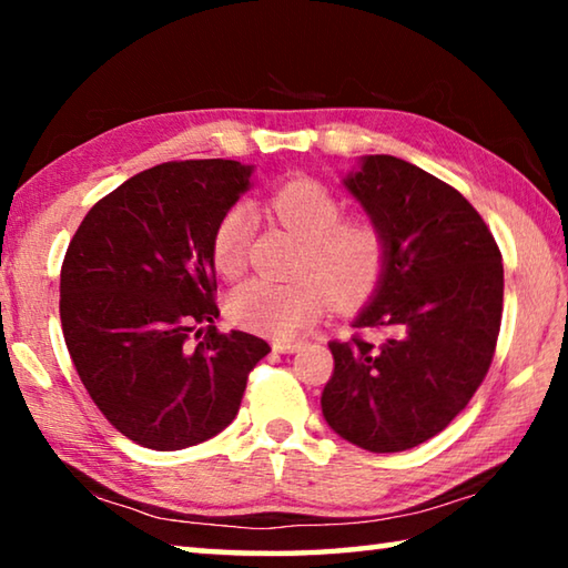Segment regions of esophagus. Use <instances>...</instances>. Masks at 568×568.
I'll use <instances>...</instances> for the list:
<instances>
[{
	"label": "esophagus",
	"mask_w": 568,
	"mask_h": 568,
	"mask_svg": "<svg viewBox=\"0 0 568 568\" xmlns=\"http://www.w3.org/2000/svg\"><path fill=\"white\" fill-rule=\"evenodd\" d=\"M303 348V341H293V338H275L273 341V351L277 353H295Z\"/></svg>",
	"instance_id": "esophagus-1"
}]
</instances>
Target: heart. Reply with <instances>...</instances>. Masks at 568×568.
<instances>
[{
  "label": "heart",
  "mask_w": 568,
  "mask_h": 568,
  "mask_svg": "<svg viewBox=\"0 0 568 568\" xmlns=\"http://www.w3.org/2000/svg\"><path fill=\"white\" fill-rule=\"evenodd\" d=\"M271 210L305 243V271L315 277L273 283L253 277L227 297L230 321L243 328L293 338L321 318L328 291L338 303L361 301L378 283L386 263V240L368 220H343V205L321 182L297 178L271 195ZM253 215L245 207L227 210L213 235V265L223 277H237L247 261Z\"/></svg>",
  "instance_id": "1"
}]
</instances>
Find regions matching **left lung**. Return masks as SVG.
I'll return each mask as SVG.
<instances>
[{"label": "left lung", "instance_id": "8db88e82", "mask_svg": "<svg viewBox=\"0 0 568 568\" xmlns=\"http://www.w3.org/2000/svg\"><path fill=\"white\" fill-rule=\"evenodd\" d=\"M343 187L386 240L353 325L388 328V338L328 343L323 418L353 446L398 454L440 434L486 378L504 311L501 253L458 190L406 160L365 155Z\"/></svg>", "mask_w": 568, "mask_h": 568}]
</instances>
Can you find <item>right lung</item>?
<instances>
[{"label": "right lung", "instance_id": "add662e5", "mask_svg": "<svg viewBox=\"0 0 568 568\" xmlns=\"http://www.w3.org/2000/svg\"><path fill=\"white\" fill-rule=\"evenodd\" d=\"M253 170L235 160L150 168L102 197L67 247V351L94 406L134 444L180 450L217 436L271 353L257 335L215 325L187 343L220 315L213 235Z\"/></svg>", "mask_w": 568, "mask_h": 568}]
</instances>
